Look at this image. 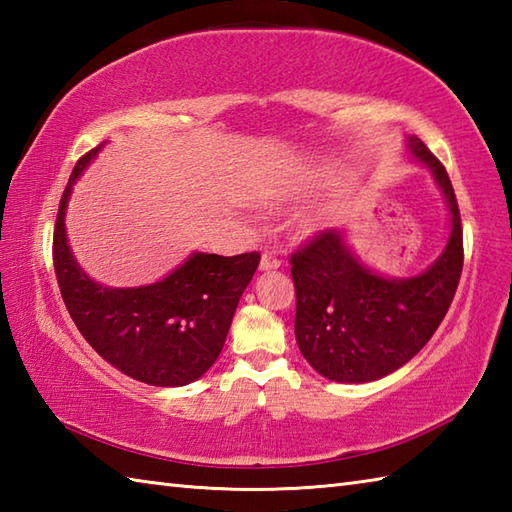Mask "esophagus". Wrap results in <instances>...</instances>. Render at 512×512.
<instances>
[{
	"label": "esophagus",
	"instance_id": "1",
	"mask_svg": "<svg viewBox=\"0 0 512 512\" xmlns=\"http://www.w3.org/2000/svg\"><path fill=\"white\" fill-rule=\"evenodd\" d=\"M279 266H281V259L277 255H270V253H264L262 262H259V268L262 270H277Z\"/></svg>",
	"mask_w": 512,
	"mask_h": 512
}]
</instances>
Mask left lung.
Masks as SVG:
<instances>
[{"label": "left lung", "mask_w": 512, "mask_h": 512, "mask_svg": "<svg viewBox=\"0 0 512 512\" xmlns=\"http://www.w3.org/2000/svg\"><path fill=\"white\" fill-rule=\"evenodd\" d=\"M409 147L431 167L451 209L447 250L427 273L378 277L356 262L339 231L314 233L290 255L299 350L336 383H369L411 361L438 330L460 284L464 239L449 173L418 136Z\"/></svg>", "instance_id": "left-lung-1"}]
</instances>
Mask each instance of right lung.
<instances>
[{
  "label": "right lung",
  "instance_id": "add662e5",
  "mask_svg": "<svg viewBox=\"0 0 512 512\" xmlns=\"http://www.w3.org/2000/svg\"><path fill=\"white\" fill-rule=\"evenodd\" d=\"M99 149L74 165L54 222L52 262L63 303L83 339L123 374L156 387L189 385L220 356L262 255L198 253L154 286L116 290L94 284L70 255L63 217L74 180Z\"/></svg>",
  "mask_w": 512,
  "mask_h": 512
}]
</instances>
